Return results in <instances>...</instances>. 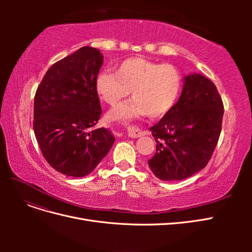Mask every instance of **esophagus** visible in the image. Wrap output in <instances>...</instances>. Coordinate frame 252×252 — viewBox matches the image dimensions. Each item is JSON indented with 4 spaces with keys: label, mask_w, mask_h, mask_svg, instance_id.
<instances>
[{
    "label": "esophagus",
    "mask_w": 252,
    "mask_h": 252,
    "mask_svg": "<svg viewBox=\"0 0 252 252\" xmlns=\"http://www.w3.org/2000/svg\"><path fill=\"white\" fill-rule=\"evenodd\" d=\"M127 134H128L129 138L135 139V138H140V136H142L144 134V132L141 131L140 129L136 128V127H128Z\"/></svg>",
    "instance_id": "esophagus-1"
}]
</instances>
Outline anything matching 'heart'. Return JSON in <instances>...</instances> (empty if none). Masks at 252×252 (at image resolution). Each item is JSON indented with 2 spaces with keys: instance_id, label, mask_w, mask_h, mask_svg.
<instances>
[{
  "instance_id": "b5f03b06",
  "label": "heart",
  "mask_w": 252,
  "mask_h": 252,
  "mask_svg": "<svg viewBox=\"0 0 252 252\" xmlns=\"http://www.w3.org/2000/svg\"><path fill=\"white\" fill-rule=\"evenodd\" d=\"M183 85L181 72L172 65L129 58L116 66V73L101 71L95 90L104 102L116 106L129 95L133 100L110 111L109 118L129 121L147 116L161 119L177 103Z\"/></svg>"
}]
</instances>
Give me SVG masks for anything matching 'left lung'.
<instances>
[{
    "label": "left lung",
    "mask_w": 252,
    "mask_h": 252,
    "mask_svg": "<svg viewBox=\"0 0 252 252\" xmlns=\"http://www.w3.org/2000/svg\"><path fill=\"white\" fill-rule=\"evenodd\" d=\"M179 101L150 127L157 143L149 168L162 181H180L205 168L222 129L224 106L219 91L200 73L184 77Z\"/></svg>",
    "instance_id": "1"
}]
</instances>
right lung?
Wrapping results in <instances>:
<instances>
[{
	"mask_svg": "<svg viewBox=\"0 0 252 252\" xmlns=\"http://www.w3.org/2000/svg\"><path fill=\"white\" fill-rule=\"evenodd\" d=\"M103 62L100 50L84 46L53 64L36 89V141L48 164L68 177L88 175L114 143L109 129H93L102 113L95 79Z\"/></svg>",
	"mask_w": 252,
	"mask_h": 252,
	"instance_id": "right-lung-1",
	"label": "right lung"
}]
</instances>
